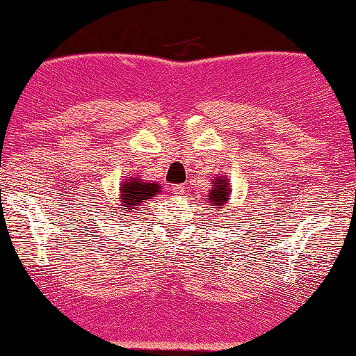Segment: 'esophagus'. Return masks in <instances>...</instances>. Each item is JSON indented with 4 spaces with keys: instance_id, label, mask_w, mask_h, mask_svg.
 I'll return each mask as SVG.
<instances>
[{
    "instance_id": "esophagus-1",
    "label": "esophagus",
    "mask_w": 356,
    "mask_h": 356,
    "mask_svg": "<svg viewBox=\"0 0 356 356\" xmlns=\"http://www.w3.org/2000/svg\"><path fill=\"white\" fill-rule=\"evenodd\" d=\"M172 191H173V194H177V196H183L184 186L183 184H175V186H172Z\"/></svg>"
}]
</instances>
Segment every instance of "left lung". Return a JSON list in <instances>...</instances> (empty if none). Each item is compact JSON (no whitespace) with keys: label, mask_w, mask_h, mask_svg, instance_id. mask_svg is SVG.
Instances as JSON below:
<instances>
[{"label":"left lung","mask_w":356,"mask_h":356,"mask_svg":"<svg viewBox=\"0 0 356 356\" xmlns=\"http://www.w3.org/2000/svg\"><path fill=\"white\" fill-rule=\"evenodd\" d=\"M228 191H230V189L227 188L225 179L217 178V181H213V188L211 194H209V197H211V201L216 204V206H223V204L230 199L228 197V194H230Z\"/></svg>","instance_id":"obj_1"}]
</instances>
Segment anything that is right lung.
<instances>
[{
	"label": "right lung",
	"instance_id": "obj_1",
	"mask_svg": "<svg viewBox=\"0 0 356 356\" xmlns=\"http://www.w3.org/2000/svg\"><path fill=\"white\" fill-rule=\"evenodd\" d=\"M121 204H115V206H110L106 209L105 213H110L111 220H121L123 222L124 218H131L133 216H138L139 206L149 199H152V196L160 193V186L155 183H144L140 179H134L131 178L128 181H124L121 184ZM121 205V208L118 206ZM131 213V216H128L127 213ZM105 218V217H104Z\"/></svg>",
	"mask_w": 356,
	"mask_h": 356
}]
</instances>
